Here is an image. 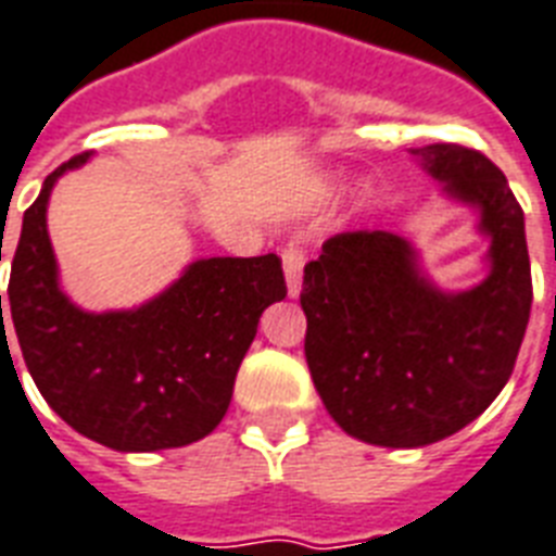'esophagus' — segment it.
I'll return each instance as SVG.
<instances>
[{
    "instance_id": "esophagus-1",
    "label": "esophagus",
    "mask_w": 556,
    "mask_h": 556,
    "mask_svg": "<svg viewBox=\"0 0 556 556\" xmlns=\"http://www.w3.org/2000/svg\"><path fill=\"white\" fill-rule=\"evenodd\" d=\"M301 269H304V255L299 247H287L283 250V275H287V292L290 299L301 295Z\"/></svg>"
}]
</instances>
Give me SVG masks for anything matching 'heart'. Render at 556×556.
Returning a JSON list of instances; mask_svg holds the SVG:
<instances>
[{
  "instance_id": "heart-1",
  "label": "heart",
  "mask_w": 556,
  "mask_h": 556,
  "mask_svg": "<svg viewBox=\"0 0 556 556\" xmlns=\"http://www.w3.org/2000/svg\"><path fill=\"white\" fill-rule=\"evenodd\" d=\"M339 194V180H332V177H318V180H313L309 184V206H327V203L332 201Z\"/></svg>"
}]
</instances>
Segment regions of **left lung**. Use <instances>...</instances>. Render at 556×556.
<instances>
[{"label":"left lung","mask_w":556,"mask_h":556,"mask_svg":"<svg viewBox=\"0 0 556 556\" xmlns=\"http://www.w3.org/2000/svg\"><path fill=\"white\" fill-rule=\"evenodd\" d=\"M447 201L479 215L488 275L442 290L407 238L336 235L304 266V353L344 433L379 447H425L477 419L508 384L531 315L526 215L485 154L456 143L410 149Z\"/></svg>","instance_id":"left-lung-1"}]
</instances>
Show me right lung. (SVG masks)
Returning a JSON list of instances; mask_svg holds the SVG:
<instances>
[{"instance_id": "1", "label": "right lung", "mask_w": 556, "mask_h": 556, "mask_svg": "<svg viewBox=\"0 0 556 556\" xmlns=\"http://www.w3.org/2000/svg\"><path fill=\"white\" fill-rule=\"evenodd\" d=\"M88 160L91 152L77 154L51 172L22 217L8 318L0 295V353L11 355L4 332H16L51 410L111 451L149 454L192 445L229 410L261 313L287 299L281 261L273 252L201 257L146 304L88 313L62 292L48 238L53 186Z\"/></svg>"}]
</instances>
